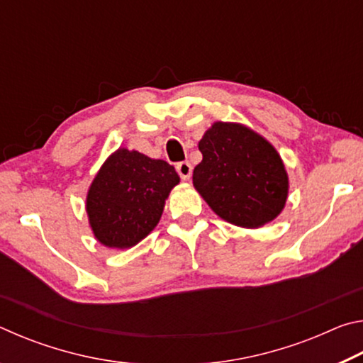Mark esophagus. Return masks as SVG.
<instances>
[{"instance_id":"34e87169","label":"esophagus","mask_w":363,"mask_h":363,"mask_svg":"<svg viewBox=\"0 0 363 363\" xmlns=\"http://www.w3.org/2000/svg\"><path fill=\"white\" fill-rule=\"evenodd\" d=\"M176 171L177 174L181 176V179L187 181L190 176H192V164H190L189 162H179L176 164Z\"/></svg>"}]
</instances>
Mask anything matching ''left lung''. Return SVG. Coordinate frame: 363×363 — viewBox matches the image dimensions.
Wrapping results in <instances>:
<instances>
[{
    "mask_svg": "<svg viewBox=\"0 0 363 363\" xmlns=\"http://www.w3.org/2000/svg\"><path fill=\"white\" fill-rule=\"evenodd\" d=\"M194 187L230 224L261 227L284 210L288 174L274 145L238 123L216 121L199 143Z\"/></svg>",
    "mask_w": 363,
    "mask_h": 363,
    "instance_id": "left-lung-1",
    "label": "left lung"
}]
</instances>
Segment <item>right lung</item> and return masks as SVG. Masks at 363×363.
Returning a JSON list of instances; mask_svg holds the SVG:
<instances>
[{"mask_svg": "<svg viewBox=\"0 0 363 363\" xmlns=\"http://www.w3.org/2000/svg\"><path fill=\"white\" fill-rule=\"evenodd\" d=\"M179 184L174 167L118 149L96 174L86 196L94 237L108 248H131L155 229L164 200Z\"/></svg>", "mask_w": 363, "mask_h": 363, "instance_id": "1", "label": "right lung"}]
</instances>
